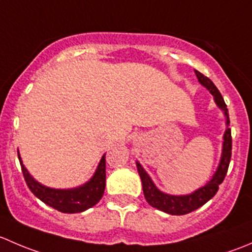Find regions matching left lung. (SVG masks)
<instances>
[{"mask_svg": "<svg viewBox=\"0 0 252 252\" xmlns=\"http://www.w3.org/2000/svg\"><path fill=\"white\" fill-rule=\"evenodd\" d=\"M195 74H196L197 79H199V83L201 84L202 86H205V88L210 91L211 95L213 96V100H215L217 107L223 112V114H224L225 126H227L224 134H223L222 155H220V163H218L217 169H216V172L213 173L210 182L206 183L204 187L199 188V189L190 192V194H167V192L161 191V190L155 185L151 177H150V175L147 174V172L142 168L141 164L136 161V167H138V172L142 183V191H144V196L145 199H146V201L149 202L152 207L157 208V210L162 211V212H166L174 216H182L192 212V211L201 207L202 205H205L206 202L210 201V200L215 196L216 192L218 191L220 184H222V182L224 180L225 174H227L228 171V167H229L230 157H232V133H230V129L228 128L230 121L229 114H228L227 105H225L224 100H223L222 95H220V93L218 91V89L216 88V85L210 80V79L205 77V75L201 74L200 72H197V70H195Z\"/></svg>", "mask_w": 252, "mask_h": 252, "instance_id": "obj_1", "label": "left lung"}]
</instances>
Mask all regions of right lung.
Wrapping results in <instances>:
<instances>
[{
	"label": "right lung",
	"mask_w": 252,
	"mask_h": 252,
	"mask_svg": "<svg viewBox=\"0 0 252 252\" xmlns=\"http://www.w3.org/2000/svg\"><path fill=\"white\" fill-rule=\"evenodd\" d=\"M18 158H19L23 175H24V179L29 187L30 191L37 199H40L47 206L60 211V212H83V211H86L88 208L95 206L103 196L106 187L105 155L98 162V166L93 177L85 184L77 188H70V189H55V188H48L46 185L41 184L37 180H35L29 173V171L25 168L19 152H18Z\"/></svg>",
	"instance_id": "add662e5"
}]
</instances>
